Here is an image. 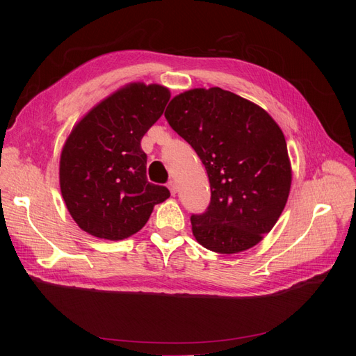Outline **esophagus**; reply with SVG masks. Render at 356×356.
Returning a JSON list of instances; mask_svg holds the SVG:
<instances>
[{
	"instance_id": "obj_1",
	"label": "esophagus",
	"mask_w": 356,
	"mask_h": 356,
	"mask_svg": "<svg viewBox=\"0 0 356 356\" xmlns=\"http://www.w3.org/2000/svg\"><path fill=\"white\" fill-rule=\"evenodd\" d=\"M168 188H169L172 196H175L177 193H178V186H177L175 181H169V182H168Z\"/></svg>"
}]
</instances>
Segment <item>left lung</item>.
<instances>
[{"label": "left lung", "mask_w": 356, "mask_h": 356, "mask_svg": "<svg viewBox=\"0 0 356 356\" xmlns=\"http://www.w3.org/2000/svg\"><path fill=\"white\" fill-rule=\"evenodd\" d=\"M165 117L209 178L208 211L191 215L196 241L218 254L261 242L281 217L293 179L282 129L260 105L220 88L177 95Z\"/></svg>", "instance_id": "obj_1"}]
</instances>
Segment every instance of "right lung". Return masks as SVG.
I'll list each match as a JSON object with an SVG mask.
<instances>
[{"mask_svg": "<svg viewBox=\"0 0 356 356\" xmlns=\"http://www.w3.org/2000/svg\"><path fill=\"white\" fill-rule=\"evenodd\" d=\"M170 98L165 86L124 84L75 123L60 152L59 186L79 227L123 241L141 230L170 193L147 179L141 139Z\"/></svg>", "mask_w": 356, "mask_h": 356, "instance_id": "add662e5", "label": "right lung"}]
</instances>
